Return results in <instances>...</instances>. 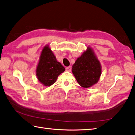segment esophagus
<instances>
[{
	"mask_svg": "<svg viewBox=\"0 0 135 135\" xmlns=\"http://www.w3.org/2000/svg\"><path fill=\"white\" fill-rule=\"evenodd\" d=\"M71 67L70 66V67H67L66 68V71H68V72H70L71 71Z\"/></svg>",
	"mask_w": 135,
	"mask_h": 135,
	"instance_id": "1",
	"label": "esophagus"
}]
</instances>
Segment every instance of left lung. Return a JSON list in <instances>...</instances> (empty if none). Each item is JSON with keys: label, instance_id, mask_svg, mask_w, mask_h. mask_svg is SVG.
<instances>
[{"label": "left lung", "instance_id": "8db88e82", "mask_svg": "<svg viewBox=\"0 0 135 135\" xmlns=\"http://www.w3.org/2000/svg\"><path fill=\"white\" fill-rule=\"evenodd\" d=\"M72 72L79 85L89 88L98 83L102 74L101 62L93 48H87L73 65Z\"/></svg>", "mask_w": 135, "mask_h": 135}]
</instances>
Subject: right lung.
Wrapping results in <instances>:
<instances>
[{
	"instance_id": "obj_1",
	"label": "right lung",
	"mask_w": 135,
	"mask_h": 135,
	"mask_svg": "<svg viewBox=\"0 0 135 135\" xmlns=\"http://www.w3.org/2000/svg\"><path fill=\"white\" fill-rule=\"evenodd\" d=\"M65 68L57 61L49 45L43 47L36 68V76L39 82L46 87L51 86L57 80Z\"/></svg>"
}]
</instances>
